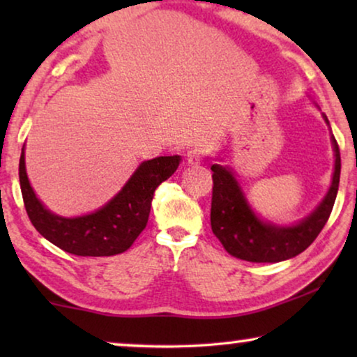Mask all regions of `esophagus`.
Instances as JSON below:
<instances>
[{"label":"esophagus","mask_w":357,"mask_h":357,"mask_svg":"<svg viewBox=\"0 0 357 357\" xmlns=\"http://www.w3.org/2000/svg\"><path fill=\"white\" fill-rule=\"evenodd\" d=\"M202 149H190L188 153H187V162L190 164V165H197V164H199V160H202Z\"/></svg>","instance_id":"obj_1"}]
</instances>
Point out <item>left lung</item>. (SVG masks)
<instances>
[{
    "label": "left lung",
    "mask_w": 357,
    "mask_h": 357,
    "mask_svg": "<svg viewBox=\"0 0 357 357\" xmlns=\"http://www.w3.org/2000/svg\"><path fill=\"white\" fill-rule=\"evenodd\" d=\"M330 126V121L324 115ZM335 153L333 178L328 192L309 216L291 226H278L263 221L253 211L231 167L213 164L211 229L222 247L232 257L253 263H278L299 255L315 241L328 221L340 185L341 158L335 136L331 135Z\"/></svg>",
    "instance_id": "1"
}]
</instances>
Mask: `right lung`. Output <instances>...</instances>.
I'll return each instance as SVG.
<instances>
[{
    "instance_id": "right-lung-1",
    "label": "right lung",
    "mask_w": 357,
    "mask_h": 357,
    "mask_svg": "<svg viewBox=\"0 0 357 357\" xmlns=\"http://www.w3.org/2000/svg\"><path fill=\"white\" fill-rule=\"evenodd\" d=\"M180 164V155H159L138 165L123 188L94 213L63 218L43 206L29 182L24 148L19 159V183L33 227L61 250L77 257H112L133 245L148 224L155 188Z\"/></svg>"
}]
</instances>
